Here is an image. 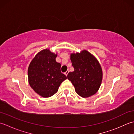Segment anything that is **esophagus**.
<instances>
[{"mask_svg": "<svg viewBox=\"0 0 134 134\" xmlns=\"http://www.w3.org/2000/svg\"><path fill=\"white\" fill-rule=\"evenodd\" d=\"M68 73H69V70L66 71V72H65L64 73H65V75L67 76H68Z\"/></svg>", "mask_w": 134, "mask_h": 134, "instance_id": "1", "label": "esophagus"}]
</instances>
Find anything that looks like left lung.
<instances>
[{"mask_svg":"<svg viewBox=\"0 0 134 134\" xmlns=\"http://www.w3.org/2000/svg\"><path fill=\"white\" fill-rule=\"evenodd\" d=\"M70 60L74 71L67 77L75 87L79 95L88 98L95 94L101 85L102 69L98 59L86 50L71 53Z\"/></svg>","mask_w":134,"mask_h":134,"instance_id":"8db88e82","label":"left lung"}]
</instances>
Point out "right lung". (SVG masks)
<instances>
[{
  "label": "right lung",
  "mask_w": 134,
  "mask_h": 134,
  "mask_svg": "<svg viewBox=\"0 0 134 134\" xmlns=\"http://www.w3.org/2000/svg\"><path fill=\"white\" fill-rule=\"evenodd\" d=\"M57 54L44 49L39 52L28 69V82L40 96L48 98L58 91L62 81L67 79L61 72V64L56 62Z\"/></svg>",
  "instance_id": "right-lung-1"
}]
</instances>
